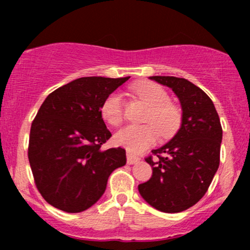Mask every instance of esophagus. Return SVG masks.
<instances>
[{"label":"esophagus","instance_id":"1","mask_svg":"<svg viewBox=\"0 0 250 250\" xmlns=\"http://www.w3.org/2000/svg\"><path fill=\"white\" fill-rule=\"evenodd\" d=\"M125 155H127V163H128V165H134V163H136L140 160L139 156H136V155H134L133 153H131V151H129V150H127Z\"/></svg>","mask_w":250,"mask_h":250}]
</instances>
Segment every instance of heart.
I'll use <instances>...</instances> for the list:
<instances>
[{"instance_id":"1","label":"heart","mask_w":250,"mask_h":250,"mask_svg":"<svg viewBox=\"0 0 250 250\" xmlns=\"http://www.w3.org/2000/svg\"><path fill=\"white\" fill-rule=\"evenodd\" d=\"M134 93L149 105L145 116L147 125H130L115 134V142L131 151L148 148L156 141L159 133L162 137L175 134L181 125V109L169 101L165 88L154 82H140L133 85ZM101 116L108 125L117 127L123 121V102L121 94L114 91L105 97L101 104Z\"/></svg>"}]
</instances>
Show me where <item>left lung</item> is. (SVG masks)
Instances as JSON below:
<instances>
[{
	"mask_svg": "<svg viewBox=\"0 0 250 250\" xmlns=\"http://www.w3.org/2000/svg\"><path fill=\"white\" fill-rule=\"evenodd\" d=\"M150 79L173 89L182 107V123L170 141L145 159L153 175L139 185V191L157 210L180 213L207 193L220 165L222 127L213 101L202 89L181 77Z\"/></svg>",
	"mask_w": 250,
	"mask_h": 250,
	"instance_id": "8db88e82",
	"label": "left lung"
}]
</instances>
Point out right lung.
<instances>
[{"instance_id":"add662e5","label":"right lung","mask_w":250,"mask_h":250,"mask_svg":"<svg viewBox=\"0 0 250 250\" xmlns=\"http://www.w3.org/2000/svg\"><path fill=\"white\" fill-rule=\"evenodd\" d=\"M130 76L74 80L50 93L31 123L28 159L37 190L49 205L80 213L99 201L125 150L101 146L111 133L101 116L109 94Z\"/></svg>"}]
</instances>
